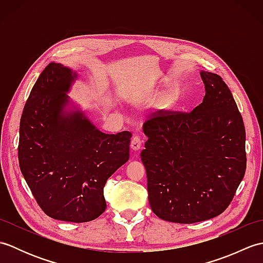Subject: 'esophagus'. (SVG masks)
I'll use <instances>...</instances> for the list:
<instances>
[{
  "label": "esophagus",
  "instance_id": "esophagus-1",
  "mask_svg": "<svg viewBox=\"0 0 263 263\" xmlns=\"http://www.w3.org/2000/svg\"><path fill=\"white\" fill-rule=\"evenodd\" d=\"M142 146V139L139 136H135L131 140V148L133 150H139Z\"/></svg>",
  "mask_w": 263,
  "mask_h": 263
}]
</instances>
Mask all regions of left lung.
<instances>
[{"label": "left lung", "mask_w": 263, "mask_h": 263, "mask_svg": "<svg viewBox=\"0 0 263 263\" xmlns=\"http://www.w3.org/2000/svg\"><path fill=\"white\" fill-rule=\"evenodd\" d=\"M201 79L205 95L193 110L163 109L143 124L150 206L178 224L224 212L247 170L245 127L230 88L211 72H201Z\"/></svg>", "instance_id": "left-lung-1"}]
</instances>
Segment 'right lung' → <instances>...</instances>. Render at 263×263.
I'll return each instance as SVG.
<instances>
[{
	"label": "right lung",
	"mask_w": 263,
	"mask_h": 263,
	"mask_svg": "<svg viewBox=\"0 0 263 263\" xmlns=\"http://www.w3.org/2000/svg\"><path fill=\"white\" fill-rule=\"evenodd\" d=\"M76 73L49 63L22 111L18 146L22 175L38 205L54 219L86 222L106 209L104 186L128 160L130 131L106 135L81 111L66 114Z\"/></svg>",
	"instance_id": "right-lung-1"
}]
</instances>
